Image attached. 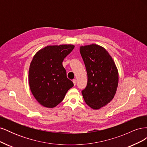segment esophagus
<instances>
[{
  "instance_id": "34e87169",
  "label": "esophagus",
  "mask_w": 147,
  "mask_h": 147,
  "mask_svg": "<svg viewBox=\"0 0 147 147\" xmlns=\"http://www.w3.org/2000/svg\"><path fill=\"white\" fill-rule=\"evenodd\" d=\"M73 83H74V84L75 86L76 85V84H77V80H76L74 79V80H73Z\"/></svg>"
}]
</instances>
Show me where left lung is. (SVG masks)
Listing matches in <instances>:
<instances>
[{"mask_svg": "<svg viewBox=\"0 0 147 147\" xmlns=\"http://www.w3.org/2000/svg\"><path fill=\"white\" fill-rule=\"evenodd\" d=\"M81 56L88 75L83 99L92 109L97 110L113 99L118 84V72L112 57L103 47L96 44L82 46Z\"/></svg>", "mask_w": 147, "mask_h": 147, "instance_id": "1", "label": "left lung"}]
</instances>
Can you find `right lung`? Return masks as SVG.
<instances>
[{
  "label": "right lung",
  "mask_w": 147,
  "mask_h": 147,
  "mask_svg": "<svg viewBox=\"0 0 147 147\" xmlns=\"http://www.w3.org/2000/svg\"><path fill=\"white\" fill-rule=\"evenodd\" d=\"M74 47L73 45L47 46L39 50L31 61L30 89L35 99L43 107H55L73 87V82L67 77L63 62Z\"/></svg>",
  "instance_id": "obj_1"
}]
</instances>
